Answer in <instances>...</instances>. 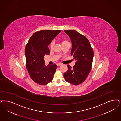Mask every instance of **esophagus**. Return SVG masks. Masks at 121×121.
I'll list each match as a JSON object with an SVG mask.
<instances>
[{"label": "esophagus", "instance_id": "esophagus-1", "mask_svg": "<svg viewBox=\"0 0 121 121\" xmlns=\"http://www.w3.org/2000/svg\"><path fill=\"white\" fill-rule=\"evenodd\" d=\"M62 65V63H58L57 64V66H61V65Z\"/></svg>", "mask_w": 121, "mask_h": 121}]
</instances>
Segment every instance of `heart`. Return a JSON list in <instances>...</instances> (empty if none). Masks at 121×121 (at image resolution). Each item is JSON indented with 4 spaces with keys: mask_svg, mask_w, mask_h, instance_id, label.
<instances>
[{
    "mask_svg": "<svg viewBox=\"0 0 121 121\" xmlns=\"http://www.w3.org/2000/svg\"><path fill=\"white\" fill-rule=\"evenodd\" d=\"M67 42H68L67 41V40H65V39H64V40H63L62 41V44H64V43H67ZM54 42H53V41L50 42V48L51 49H52V48L53 47V46L54 45Z\"/></svg>",
    "mask_w": 121,
    "mask_h": 121,
    "instance_id": "heart-1",
    "label": "heart"
}]
</instances>
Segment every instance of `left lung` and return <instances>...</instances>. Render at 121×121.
Segmentation results:
<instances>
[{
    "instance_id": "obj_1",
    "label": "left lung",
    "mask_w": 121,
    "mask_h": 121,
    "mask_svg": "<svg viewBox=\"0 0 121 121\" xmlns=\"http://www.w3.org/2000/svg\"><path fill=\"white\" fill-rule=\"evenodd\" d=\"M69 36L72 43L71 55L76 61L71 67L67 65L68 70L63 74L65 80L77 85L87 79L91 70L93 50L88 40L85 36L74 30H64Z\"/></svg>"
}]
</instances>
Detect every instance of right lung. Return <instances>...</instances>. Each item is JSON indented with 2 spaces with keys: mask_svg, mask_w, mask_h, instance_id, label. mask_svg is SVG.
Segmentation results:
<instances>
[{
  "mask_svg": "<svg viewBox=\"0 0 121 121\" xmlns=\"http://www.w3.org/2000/svg\"><path fill=\"white\" fill-rule=\"evenodd\" d=\"M61 30H42L33 33L25 48L26 66L31 79L39 85H44L52 80L57 66H45L44 57L50 54L48 46Z\"/></svg>",
  "mask_w": 121,
  "mask_h": 121,
  "instance_id": "add662e5",
  "label": "right lung"
}]
</instances>
